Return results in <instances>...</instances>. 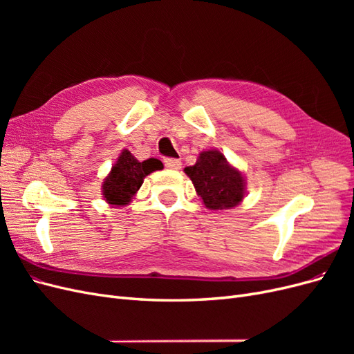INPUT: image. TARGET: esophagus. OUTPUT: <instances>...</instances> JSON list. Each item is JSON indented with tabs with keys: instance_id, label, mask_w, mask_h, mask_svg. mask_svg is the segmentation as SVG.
Masks as SVG:
<instances>
[{
	"instance_id": "obj_1",
	"label": "esophagus",
	"mask_w": 354,
	"mask_h": 354,
	"mask_svg": "<svg viewBox=\"0 0 354 354\" xmlns=\"http://www.w3.org/2000/svg\"><path fill=\"white\" fill-rule=\"evenodd\" d=\"M164 164L169 169H180L181 168V160L176 159V158H165Z\"/></svg>"
}]
</instances>
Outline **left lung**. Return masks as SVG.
Masks as SVG:
<instances>
[{"instance_id":"left-lung-1","label":"left lung","mask_w":354,"mask_h":354,"mask_svg":"<svg viewBox=\"0 0 354 354\" xmlns=\"http://www.w3.org/2000/svg\"><path fill=\"white\" fill-rule=\"evenodd\" d=\"M194 181L198 195L209 209H226L236 207L243 199L245 180L238 169L227 164L226 158L217 151L202 152L198 162L185 168Z\"/></svg>"}]
</instances>
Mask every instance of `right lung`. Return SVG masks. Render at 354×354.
I'll return each instance as SVG.
<instances>
[{
    "mask_svg": "<svg viewBox=\"0 0 354 354\" xmlns=\"http://www.w3.org/2000/svg\"><path fill=\"white\" fill-rule=\"evenodd\" d=\"M162 168L164 165L159 159L151 158L138 162L130 152L124 151L103 183V195L106 201L112 205H127L143 185V178Z\"/></svg>",
    "mask_w": 354,
    "mask_h": 354,
    "instance_id": "right-lung-1",
    "label": "right lung"
}]
</instances>
